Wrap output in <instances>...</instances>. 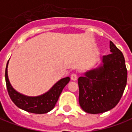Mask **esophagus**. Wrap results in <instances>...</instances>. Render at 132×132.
Segmentation results:
<instances>
[{"mask_svg": "<svg viewBox=\"0 0 132 132\" xmlns=\"http://www.w3.org/2000/svg\"><path fill=\"white\" fill-rule=\"evenodd\" d=\"M71 79L73 81H76L77 79V75L75 73H72L71 74Z\"/></svg>", "mask_w": 132, "mask_h": 132, "instance_id": "34e87169", "label": "esophagus"}]
</instances>
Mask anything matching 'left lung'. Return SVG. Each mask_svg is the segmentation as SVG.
<instances>
[{"mask_svg": "<svg viewBox=\"0 0 132 132\" xmlns=\"http://www.w3.org/2000/svg\"><path fill=\"white\" fill-rule=\"evenodd\" d=\"M111 53L103 57V66L78 79L79 103L82 110L97 114L110 111L121 100L126 85L127 69L121 51L110 41Z\"/></svg>", "mask_w": 132, "mask_h": 132, "instance_id": "1", "label": "left lung"}]
</instances>
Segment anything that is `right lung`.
<instances>
[{
	"instance_id": "obj_1",
	"label": "right lung",
	"mask_w": 132,
	"mask_h": 132,
	"mask_svg": "<svg viewBox=\"0 0 132 132\" xmlns=\"http://www.w3.org/2000/svg\"><path fill=\"white\" fill-rule=\"evenodd\" d=\"M6 65V83L8 93L9 95L11 100L17 107L22 110L37 114L46 113L51 111L59 100V97L62 92L63 89L70 81L69 77L63 78L59 81L51 89V90L47 93L44 94L41 96L38 97H27L22 95L17 92L11 87L8 78V71H7Z\"/></svg>"
}]
</instances>
